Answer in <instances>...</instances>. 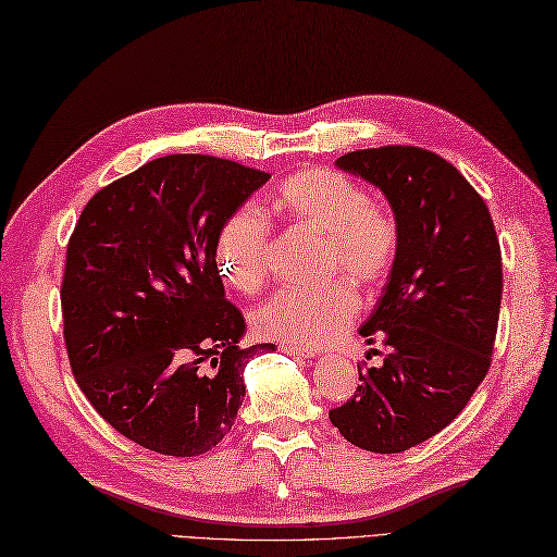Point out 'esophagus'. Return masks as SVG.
I'll return each instance as SVG.
<instances>
[{
    "mask_svg": "<svg viewBox=\"0 0 557 557\" xmlns=\"http://www.w3.org/2000/svg\"><path fill=\"white\" fill-rule=\"evenodd\" d=\"M283 354H288V356H295V358H313L315 356V349H309V347H299V344H281L278 347Z\"/></svg>",
    "mask_w": 557,
    "mask_h": 557,
    "instance_id": "1",
    "label": "esophagus"
}]
</instances>
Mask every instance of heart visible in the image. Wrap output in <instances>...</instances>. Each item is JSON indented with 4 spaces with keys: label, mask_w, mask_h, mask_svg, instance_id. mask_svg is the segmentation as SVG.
I'll list each match as a JSON object with an SVG mask.
<instances>
[{
    "label": "heart",
    "mask_w": 557,
    "mask_h": 557,
    "mask_svg": "<svg viewBox=\"0 0 557 557\" xmlns=\"http://www.w3.org/2000/svg\"><path fill=\"white\" fill-rule=\"evenodd\" d=\"M272 203L283 215L325 236L323 274H347L360 288L380 285L396 264L400 230L384 203L363 185L333 169H305L281 180ZM272 222L262 208L244 203L224 218L215 236V260L234 290L258 293L269 274ZM358 295L347 281L311 290H281L255 309L252 325L262 337L323 347L351 323Z\"/></svg>",
    "instance_id": "b5f03b06"
}]
</instances>
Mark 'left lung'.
Masks as SVG:
<instances>
[{
  "instance_id": "left-lung-1",
  "label": "left lung",
  "mask_w": 557,
  "mask_h": 557,
  "mask_svg": "<svg viewBox=\"0 0 557 557\" xmlns=\"http://www.w3.org/2000/svg\"><path fill=\"white\" fill-rule=\"evenodd\" d=\"M337 166L384 191L400 250L358 330L370 344L382 337V366H358L356 394L330 410V422L360 449L396 455L443 431L485 380L504 290L502 248L483 197L429 149H356Z\"/></svg>"
}]
</instances>
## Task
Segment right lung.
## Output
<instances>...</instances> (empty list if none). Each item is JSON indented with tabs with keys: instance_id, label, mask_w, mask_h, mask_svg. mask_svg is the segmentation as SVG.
Here are the masks:
<instances>
[{
	"instance_id": "obj_1",
	"label": "right lung",
	"mask_w": 557,
	"mask_h": 557,
	"mask_svg": "<svg viewBox=\"0 0 557 557\" xmlns=\"http://www.w3.org/2000/svg\"><path fill=\"white\" fill-rule=\"evenodd\" d=\"M269 173L171 154L102 187L74 227L60 285L70 368L128 441L197 457L230 433L246 396L244 313L224 299L215 236Z\"/></svg>"
}]
</instances>
